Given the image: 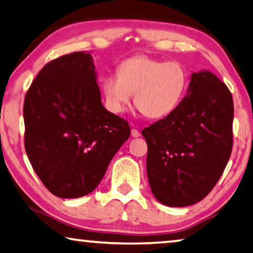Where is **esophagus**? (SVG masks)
<instances>
[{
	"label": "esophagus",
	"instance_id": "obj_1",
	"mask_svg": "<svg viewBox=\"0 0 253 253\" xmlns=\"http://www.w3.org/2000/svg\"><path fill=\"white\" fill-rule=\"evenodd\" d=\"M130 134H131V136H133V137H138L139 135H141V134H139V131L137 129H135V128H133V129L130 130Z\"/></svg>",
	"mask_w": 253,
	"mask_h": 253
}]
</instances>
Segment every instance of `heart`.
<instances>
[{
	"mask_svg": "<svg viewBox=\"0 0 253 253\" xmlns=\"http://www.w3.org/2000/svg\"><path fill=\"white\" fill-rule=\"evenodd\" d=\"M187 69L180 62L165 61L149 55H135L118 67V75L102 79L105 105L114 114H122L135 93V104L149 118L171 114L185 96Z\"/></svg>",
	"mask_w": 253,
	"mask_h": 253,
	"instance_id": "b5f03b06",
	"label": "heart"
}]
</instances>
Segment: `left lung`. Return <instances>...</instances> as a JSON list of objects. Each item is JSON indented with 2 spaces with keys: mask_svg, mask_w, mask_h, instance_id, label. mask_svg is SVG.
Segmentation results:
<instances>
[{
  "mask_svg": "<svg viewBox=\"0 0 253 253\" xmlns=\"http://www.w3.org/2000/svg\"><path fill=\"white\" fill-rule=\"evenodd\" d=\"M233 118L225 83L210 71L192 75L178 107L142 130L150 187L158 201L186 207L210 193L231 157Z\"/></svg>",
  "mask_w": 253,
  "mask_h": 253,
  "instance_id": "1",
  "label": "left lung"
}]
</instances>
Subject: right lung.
Here are the masks:
<instances>
[{
  "instance_id": "1",
  "label": "right lung",
  "mask_w": 253,
  "mask_h": 253,
  "mask_svg": "<svg viewBox=\"0 0 253 253\" xmlns=\"http://www.w3.org/2000/svg\"><path fill=\"white\" fill-rule=\"evenodd\" d=\"M25 149L44 186L63 199L81 198L99 185L130 134L125 119L101 103L88 52L46 63L24 102Z\"/></svg>"
}]
</instances>
